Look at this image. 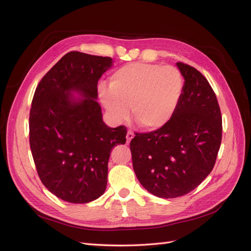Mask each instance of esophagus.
Segmentation results:
<instances>
[{
	"label": "esophagus",
	"mask_w": 251,
	"mask_h": 251,
	"mask_svg": "<svg viewBox=\"0 0 251 251\" xmlns=\"http://www.w3.org/2000/svg\"><path fill=\"white\" fill-rule=\"evenodd\" d=\"M134 133L132 132V131H127V133H126V142L127 143H130V141L134 138Z\"/></svg>",
	"instance_id": "esophagus-1"
}]
</instances>
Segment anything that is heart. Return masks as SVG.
<instances>
[{"label":"heart","mask_w":251,"mask_h":251,"mask_svg":"<svg viewBox=\"0 0 251 251\" xmlns=\"http://www.w3.org/2000/svg\"><path fill=\"white\" fill-rule=\"evenodd\" d=\"M183 89L184 79L176 67L132 63L114 71L110 87L101 86L98 92L114 120H126L131 107L136 123L156 130L176 113Z\"/></svg>","instance_id":"b5f03b06"}]
</instances>
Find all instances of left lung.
<instances>
[{
	"mask_svg": "<svg viewBox=\"0 0 251 251\" xmlns=\"http://www.w3.org/2000/svg\"><path fill=\"white\" fill-rule=\"evenodd\" d=\"M177 66L185 80L176 113L156 131L135 133L130 143L141 185L165 199L188 194L208 176L222 140L221 111L209 82L196 68Z\"/></svg>",
	"mask_w": 251,
	"mask_h": 251,
	"instance_id": "left-lung-1",
	"label": "left lung"
}]
</instances>
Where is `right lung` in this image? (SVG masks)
Wrapping results in <instances>:
<instances>
[{
  "label": "right lung",
  "mask_w": 251,
  "mask_h": 251,
  "mask_svg": "<svg viewBox=\"0 0 251 251\" xmlns=\"http://www.w3.org/2000/svg\"><path fill=\"white\" fill-rule=\"evenodd\" d=\"M112 58L68 52L44 75L29 115V143L43 184L57 198L88 203L104 193L112 149L126 127H109L96 101L97 83ZM76 90L84 97L76 100Z\"/></svg>",
  "instance_id": "obj_1"
}]
</instances>
